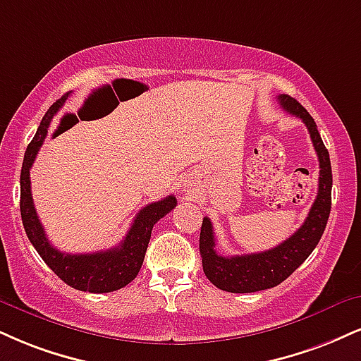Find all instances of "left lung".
<instances>
[{"mask_svg": "<svg viewBox=\"0 0 361 361\" xmlns=\"http://www.w3.org/2000/svg\"><path fill=\"white\" fill-rule=\"evenodd\" d=\"M282 109L299 117L310 131L312 146L319 159L318 195L312 203L305 224L299 227L282 244L264 252L245 255L224 257L215 250V233L210 219H203L200 232V255H202L203 272L212 284L227 293H257L281 284L301 266L318 245L324 228H326L329 210H331V161L329 153L323 145L314 119L305 107L290 95H277Z\"/></svg>", "mask_w": 361, "mask_h": 361, "instance_id": "1", "label": "left lung"}]
</instances>
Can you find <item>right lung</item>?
I'll use <instances>...</instances> for the list:
<instances>
[{"label":"right lung","instance_id":"obj_1","mask_svg":"<svg viewBox=\"0 0 361 361\" xmlns=\"http://www.w3.org/2000/svg\"><path fill=\"white\" fill-rule=\"evenodd\" d=\"M63 101L65 99L55 102L47 111L45 117L38 126L37 134H35L32 142L27 147V153H25L20 176L21 220H23L25 232H27L35 250L40 254L47 266L65 284H68L73 289L85 290V293H112V290L128 286L137 276L142 260H145L147 244H149L151 230L159 219H163L176 207V198L169 195V197L149 203L142 208L134 219L128 235L114 249L94 252V254H65V252L55 249L47 238L45 230H43L37 210H35L32 186H30L32 183L30 181V168L37 158L38 149L45 141L51 117L59 111Z\"/></svg>","mask_w":361,"mask_h":361}]
</instances>
